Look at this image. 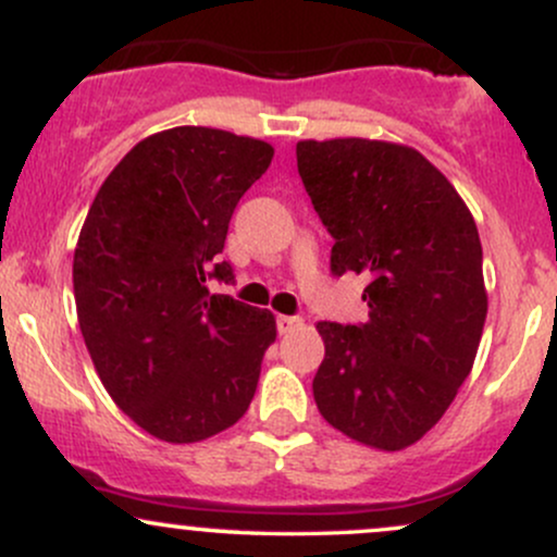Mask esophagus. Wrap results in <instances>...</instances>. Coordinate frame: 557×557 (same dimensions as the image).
<instances>
[{
	"label": "esophagus",
	"instance_id": "esophagus-1",
	"mask_svg": "<svg viewBox=\"0 0 557 557\" xmlns=\"http://www.w3.org/2000/svg\"><path fill=\"white\" fill-rule=\"evenodd\" d=\"M300 324H304V319L300 317H277V330H280V335H285V332H293V330H298Z\"/></svg>",
	"mask_w": 557,
	"mask_h": 557
}]
</instances>
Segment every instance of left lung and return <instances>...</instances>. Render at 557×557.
<instances>
[{"label":"left lung","mask_w":557,"mask_h":557,"mask_svg":"<svg viewBox=\"0 0 557 557\" xmlns=\"http://www.w3.org/2000/svg\"><path fill=\"white\" fill-rule=\"evenodd\" d=\"M296 159L335 238L332 272L369 277L367 322H317V408L356 443L403 450L443 419L474 367L487 317L476 222L443 172L406 144L309 138Z\"/></svg>","instance_id":"8db88e82"}]
</instances>
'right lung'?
<instances>
[{"mask_svg": "<svg viewBox=\"0 0 557 557\" xmlns=\"http://www.w3.org/2000/svg\"><path fill=\"white\" fill-rule=\"evenodd\" d=\"M267 140L181 125L138 140L101 183L73 257L78 324L101 385L144 432L201 443L251 406L274 314L214 293L240 196ZM214 269V273H209Z\"/></svg>", "mask_w": 557, "mask_h": 557, "instance_id": "obj_1", "label": "right lung"}]
</instances>
